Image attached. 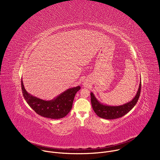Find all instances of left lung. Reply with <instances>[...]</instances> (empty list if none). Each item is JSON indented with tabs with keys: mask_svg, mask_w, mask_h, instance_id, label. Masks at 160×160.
Returning <instances> with one entry per match:
<instances>
[{
	"mask_svg": "<svg viewBox=\"0 0 160 160\" xmlns=\"http://www.w3.org/2000/svg\"><path fill=\"white\" fill-rule=\"evenodd\" d=\"M141 89V82H140L138 92L132 101L123 105L115 106L103 104L97 99L93 92H90L91 104L94 112L98 117L107 120L118 118L126 115L135 106L139 98Z\"/></svg>",
	"mask_w": 160,
	"mask_h": 160,
	"instance_id": "obj_1",
	"label": "left lung"
}]
</instances>
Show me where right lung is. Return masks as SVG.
I'll list each match as a JSON object with an SVG mask.
<instances>
[{"label": "right lung", "instance_id": "1", "mask_svg": "<svg viewBox=\"0 0 160 160\" xmlns=\"http://www.w3.org/2000/svg\"><path fill=\"white\" fill-rule=\"evenodd\" d=\"M21 88L25 101L39 115L51 119H59L66 117L71 111L75 96L80 87L68 88L50 101L42 100L28 93L25 88L22 79Z\"/></svg>", "mask_w": 160, "mask_h": 160}]
</instances>
